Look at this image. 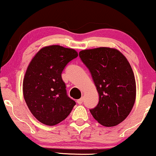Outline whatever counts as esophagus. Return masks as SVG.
Returning <instances> with one entry per match:
<instances>
[{"label":"esophagus","mask_w":156,"mask_h":156,"mask_svg":"<svg viewBox=\"0 0 156 156\" xmlns=\"http://www.w3.org/2000/svg\"><path fill=\"white\" fill-rule=\"evenodd\" d=\"M83 102V98H80V99H78V101H77V103H78V104H82Z\"/></svg>","instance_id":"esophagus-1"}]
</instances>
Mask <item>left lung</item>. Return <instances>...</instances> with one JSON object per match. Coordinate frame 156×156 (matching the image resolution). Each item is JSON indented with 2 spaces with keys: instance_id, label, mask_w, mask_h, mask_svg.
Masks as SVG:
<instances>
[{
  "instance_id": "left-lung-1",
  "label": "left lung",
  "mask_w": 156,
  "mask_h": 156,
  "mask_svg": "<svg viewBox=\"0 0 156 156\" xmlns=\"http://www.w3.org/2000/svg\"><path fill=\"white\" fill-rule=\"evenodd\" d=\"M79 55L99 93V103L91 109V114L105 127L119 125L129 115L136 96L135 76L129 62L120 51L108 47L83 50Z\"/></svg>"
}]
</instances>
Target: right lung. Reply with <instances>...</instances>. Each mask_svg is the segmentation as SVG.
<instances>
[{
    "label": "right lung",
    "mask_w": 156,
    "mask_h": 156,
    "mask_svg": "<svg viewBox=\"0 0 156 156\" xmlns=\"http://www.w3.org/2000/svg\"><path fill=\"white\" fill-rule=\"evenodd\" d=\"M78 55L73 48L45 46L28 64L23 82V97L30 112L42 124H58L76 105L67 95L62 73L68 62Z\"/></svg>",
    "instance_id": "obj_1"
}]
</instances>
